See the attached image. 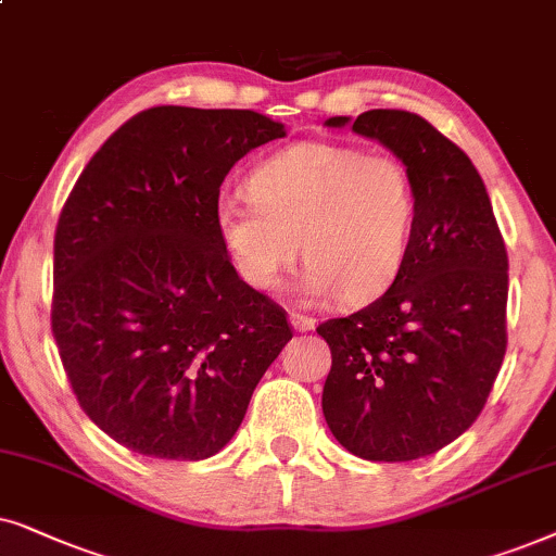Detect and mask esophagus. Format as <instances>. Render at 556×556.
I'll use <instances>...</instances> for the list:
<instances>
[{
	"instance_id": "34e87169",
	"label": "esophagus",
	"mask_w": 556,
	"mask_h": 556,
	"mask_svg": "<svg viewBox=\"0 0 556 556\" xmlns=\"http://www.w3.org/2000/svg\"><path fill=\"white\" fill-rule=\"evenodd\" d=\"M290 325L298 332H307V330H315V317H307V315H300V313H292L290 315Z\"/></svg>"
}]
</instances>
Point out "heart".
Wrapping results in <instances>:
<instances>
[{"label": "heart", "mask_w": 556, "mask_h": 556, "mask_svg": "<svg viewBox=\"0 0 556 556\" xmlns=\"http://www.w3.org/2000/svg\"><path fill=\"white\" fill-rule=\"evenodd\" d=\"M251 198L224 195L216 231L249 287L271 292L302 258L309 302L338 294L366 305L394 285L417 220L409 167L389 152L332 142H298L258 162Z\"/></svg>", "instance_id": "1"}]
</instances>
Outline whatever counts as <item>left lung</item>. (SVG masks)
<instances>
[{
    "instance_id": "1",
    "label": "left lung",
    "mask_w": 556,
    "mask_h": 556,
    "mask_svg": "<svg viewBox=\"0 0 556 556\" xmlns=\"http://www.w3.org/2000/svg\"><path fill=\"white\" fill-rule=\"evenodd\" d=\"M353 131L409 167L417 220L394 285L317 328L332 353L323 414L348 453L406 463L460 438L491 394L506 355L508 256L483 177L427 118L371 109Z\"/></svg>"
}]
</instances>
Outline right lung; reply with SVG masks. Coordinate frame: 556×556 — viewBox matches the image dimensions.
I'll use <instances>...</instances> for the list:
<instances>
[{
	"label": "right lung",
	"mask_w": 556,
	"mask_h": 556,
	"mask_svg": "<svg viewBox=\"0 0 556 556\" xmlns=\"http://www.w3.org/2000/svg\"><path fill=\"white\" fill-rule=\"evenodd\" d=\"M249 109L154 106L111 135L55 228L53 336L80 409L118 445L205 460L292 340L216 231L228 169L285 137Z\"/></svg>",
	"instance_id": "1"
}]
</instances>
